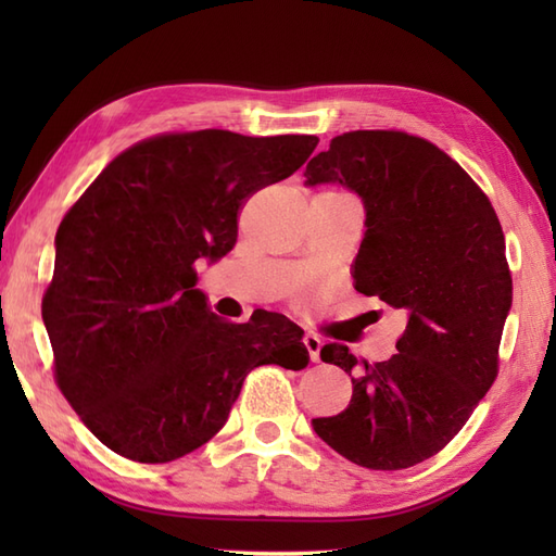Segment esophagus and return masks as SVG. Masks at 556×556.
Returning a JSON list of instances; mask_svg holds the SVG:
<instances>
[{"instance_id": "esophagus-1", "label": "esophagus", "mask_w": 556, "mask_h": 556, "mask_svg": "<svg viewBox=\"0 0 556 556\" xmlns=\"http://www.w3.org/2000/svg\"><path fill=\"white\" fill-rule=\"evenodd\" d=\"M303 344L308 349V356L313 363H320V349H323V341L317 339L315 334H305L303 337Z\"/></svg>"}]
</instances>
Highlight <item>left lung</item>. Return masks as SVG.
Returning a JSON list of instances; mask_svg holds the SVG:
<instances>
[{"mask_svg": "<svg viewBox=\"0 0 556 556\" xmlns=\"http://www.w3.org/2000/svg\"><path fill=\"white\" fill-rule=\"evenodd\" d=\"M303 176L308 188L337 184L361 198L353 285L408 320L399 353L356 377L349 346L320 351L351 375L353 394L339 416L313 418V430L363 468H410L454 440L497 377L511 311L502 224L452 157L401 131L337 136Z\"/></svg>", "mask_w": 556, "mask_h": 556, "instance_id": "8db88e82", "label": "left lung"}]
</instances>
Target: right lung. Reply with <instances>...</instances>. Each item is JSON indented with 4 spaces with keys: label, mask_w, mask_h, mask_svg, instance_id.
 Returning <instances> with one entry per match:
<instances>
[{
    "label": "right lung",
    "mask_w": 556,
    "mask_h": 556,
    "mask_svg": "<svg viewBox=\"0 0 556 556\" xmlns=\"http://www.w3.org/2000/svg\"><path fill=\"white\" fill-rule=\"evenodd\" d=\"M315 146L219 128L157 136L112 160L66 212L42 320L59 389L112 452L181 458L224 428L257 365H308L287 315L217 320L195 263L227 255L243 200L289 179Z\"/></svg>",
    "instance_id": "right-lung-1"
}]
</instances>
